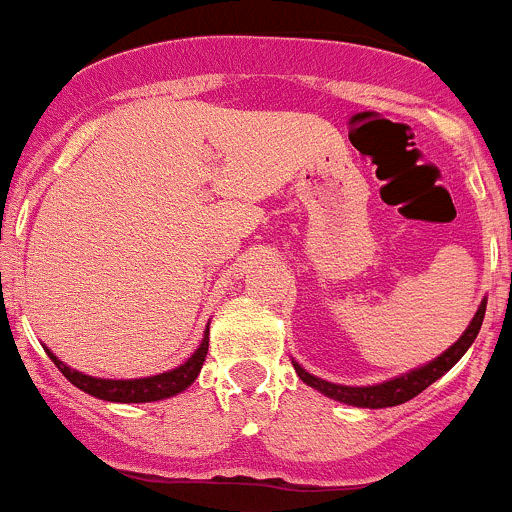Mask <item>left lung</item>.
Wrapping results in <instances>:
<instances>
[{
    "label": "left lung",
    "mask_w": 512,
    "mask_h": 512,
    "mask_svg": "<svg viewBox=\"0 0 512 512\" xmlns=\"http://www.w3.org/2000/svg\"><path fill=\"white\" fill-rule=\"evenodd\" d=\"M485 317V299L480 302L476 317L473 322L468 324V329L463 332V337L453 344L451 349H446L438 359H433L431 364L421 366V369L409 371V374L399 376V379H391L384 381V384H376V386H342V384H332V381H324L312 376L309 371H304L297 361H292L294 371L299 374V379L304 384L314 386L317 391H322L324 396L334 401H342V404H352V406H361V409H386V406H399L404 401L414 399V396L421 394L423 389L433 384L436 379H441L463 354L468 352V347L473 344V339L478 337L480 332V324H483Z\"/></svg>",
    "instance_id": "left-lung-1"
}]
</instances>
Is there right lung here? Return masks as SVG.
I'll use <instances>...</instances> for the list:
<instances>
[{"mask_svg":"<svg viewBox=\"0 0 512 512\" xmlns=\"http://www.w3.org/2000/svg\"><path fill=\"white\" fill-rule=\"evenodd\" d=\"M51 356V361L56 364V369L66 376L74 386H79L86 394L96 396V399L103 401H116V404H146V401H158L168 399V396L180 394V391L188 389L195 379H198L200 369H203L205 354H208V332H205L203 342L195 349V354L190 356L185 364H180L178 369L165 371V374L148 376V379H94V376L79 374V371L69 369L64 361L56 359L54 354L46 352Z\"/></svg>","mask_w":512,"mask_h":512,"instance_id":"add662e5","label":"right lung"}]
</instances>
